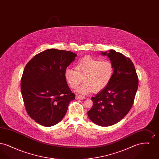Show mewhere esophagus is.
Wrapping results in <instances>:
<instances>
[{
    "mask_svg": "<svg viewBox=\"0 0 159 159\" xmlns=\"http://www.w3.org/2000/svg\"><path fill=\"white\" fill-rule=\"evenodd\" d=\"M76 99H84L85 97L82 96V95H76Z\"/></svg>",
    "mask_w": 159,
    "mask_h": 159,
    "instance_id": "obj_1",
    "label": "esophagus"
}]
</instances>
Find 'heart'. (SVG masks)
<instances>
[{"label":"heart","mask_w":159,"mask_h":159,"mask_svg":"<svg viewBox=\"0 0 159 159\" xmlns=\"http://www.w3.org/2000/svg\"><path fill=\"white\" fill-rule=\"evenodd\" d=\"M114 74L113 64L108 60H101L91 56H85L75 64V69L67 68L64 77L69 86L76 88L83 80L84 83L76 91L89 94L93 91H102L111 82Z\"/></svg>","instance_id":"obj_1"}]
</instances>
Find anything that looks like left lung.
<instances>
[{"mask_svg": "<svg viewBox=\"0 0 159 159\" xmlns=\"http://www.w3.org/2000/svg\"><path fill=\"white\" fill-rule=\"evenodd\" d=\"M113 64V78L108 85L94 97L88 116L91 121L101 126H111L128 113L134 104L138 86L135 66L129 58L115 50L101 52Z\"/></svg>", "mask_w": 159, "mask_h": 159, "instance_id": "8db88e82", "label": "left lung"}]
</instances>
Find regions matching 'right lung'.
<instances>
[{"instance_id": "add662e5", "label": "right lung", "mask_w": 159, "mask_h": 159, "mask_svg": "<svg viewBox=\"0 0 159 159\" xmlns=\"http://www.w3.org/2000/svg\"><path fill=\"white\" fill-rule=\"evenodd\" d=\"M76 53L49 49L36 55L25 66L21 81L24 106L31 118L50 127L57 124L75 99L64 77Z\"/></svg>"}]
</instances>
